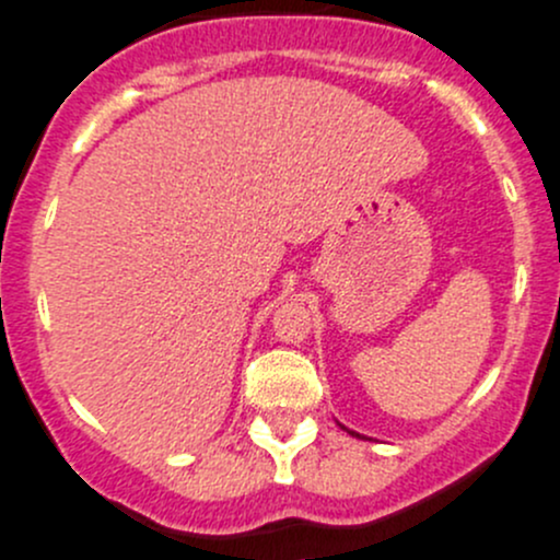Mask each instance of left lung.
Returning <instances> with one entry per match:
<instances>
[{
	"label": "left lung",
	"mask_w": 560,
	"mask_h": 560,
	"mask_svg": "<svg viewBox=\"0 0 560 560\" xmlns=\"http://www.w3.org/2000/svg\"><path fill=\"white\" fill-rule=\"evenodd\" d=\"M338 425H341V422H338ZM343 428V425H341ZM343 431L347 433H352V436H358V439H365V436H360V433H354V431H349V428H343Z\"/></svg>",
	"instance_id": "left-lung-1"
}]
</instances>
